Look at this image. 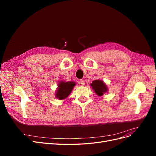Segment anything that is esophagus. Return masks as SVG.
<instances>
[{"instance_id":"obj_1","label":"esophagus","mask_w":156,"mask_h":156,"mask_svg":"<svg viewBox=\"0 0 156 156\" xmlns=\"http://www.w3.org/2000/svg\"><path fill=\"white\" fill-rule=\"evenodd\" d=\"M80 83H81L82 85H84V84H85V83H84V80H81V81H80Z\"/></svg>"}]
</instances>
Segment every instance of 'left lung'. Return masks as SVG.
<instances>
[{"label": "left lung", "instance_id": "1", "mask_svg": "<svg viewBox=\"0 0 156 156\" xmlns=\"http://www.w3.org/2000/svg\"><path fill=\"white\" fill-rule=\"evenodd\" d=\"M90 86L93 90L99 96H103V94L107 92L108 90L107 84L100 79L94 80L92 83H90Z\"/></svg>", "mask_w": 156, "mask_h": 156}]
</instances>
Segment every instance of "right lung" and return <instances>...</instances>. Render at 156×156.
Segmentation results:
<instances>
[{"instance_id": "add662e5", "label": "right lung", "mask_w": 156, "mask_h": 156, "mask_svg": "<svg viewBox=\"0 0 156 156\" xmlns=\"http://www.w3.org/2000/svg\"><path fill=\"white\" fill-rule=\"evenodd\" d=\"M75 82L68 81L66 82L60 81L58 84V87L55 91V96L59 100H62L66 99L71 92H72L73 87L75 86Z\"/></svg>"}]
</instances>
